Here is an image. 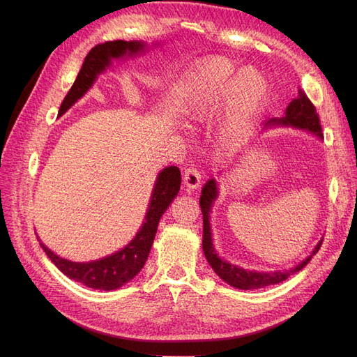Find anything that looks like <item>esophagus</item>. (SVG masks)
I'll return each instance as SVG.
<instances>
[{"label": "esophagus", "instance_id": "34e87169", "mask_svg": "<svg viewBox=\"0 0 357 357\" xmlns=\"http://www.w3.org/2000/svg\"><path fill=\"white\" fill-rule=\"evenodd\" d=\"M183 185L188 188V190H195L201 186V174L195 168H189L185 171L183 176Z\"/></svg>", "mask_w": 357, "mask_h": 357}]
</instances>
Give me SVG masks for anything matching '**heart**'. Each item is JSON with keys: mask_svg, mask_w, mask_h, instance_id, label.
<instances>
[{"mask_svg": "<svg viewBox=\"0 0 357 357\" xmlns=\"http://www.w3.org/2000/svg\"><path fill=\"white\" fill-rule=\"evenodd\" d=\"M268 98V83L255 68H240L226 58L197 63L183 84V113L189 123H205L228 109L220 142L238 146L250 137Z\"/></svg>", "mask_w": 357, "mask_h": 357, "instance_id": "b5f03b06", "label": "heart"}]
</instances>
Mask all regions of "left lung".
I'll use <instances>...</instances> for the list:
<instances>
[{
    "label": "left lung",
    "mask_w": 357,
    "mask_h": 357,
    "mask_svg": "<svg viewBox=\"0 0 357 357\" xmlns=\"http://www.w3.org/2000/svg\"><path fill=\"white\" fill-rule=\"evenodd\" d=\"M268 128H291L298 129V131H305L308 134H312L319 139H323L321 126L319 116L316 113L314 105L307 98V95L301 89L298 91V96L295 100H291L284 110L283 117H273L269 119L265 125V129ZM220 174V172H219ZM219 198V181L215 178L208 180L202 188L199 205L202 211V220H204V235H202V250L205 255V259L210 264V266L214 269V273L218 274L225 283L235 289L241 290H250V289H259L265 287L269 284L282 283L284 280L301 271L314 256L321 245L323 238L312 248V252L301 261L298 265L289 269H277V271H256V269H244L238 265H234L228 261H225L215 252V247L213 244V232H211V223H210V214L213 210L214 202Z\"/></svg>",
    "instance_id": "1"
}]
</instances>
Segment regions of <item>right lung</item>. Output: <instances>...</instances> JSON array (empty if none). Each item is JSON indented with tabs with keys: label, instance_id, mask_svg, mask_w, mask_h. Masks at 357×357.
I'll return each mask as SVG.
<instances>
[{
	"label": "right lung",
	"instance_id": "1",
	"mask_svg": "<svg viewBox=\"0 0 357 357\" xmlns=\"http://www.w3.org/2000/svg\"><path fill=\"white\" fill-rule=\"evenodd\" d=\"M152 46L156 47L159 43H152ZM147 49V43L142 40L105 41L102 45L95 46L84 58L83 67L67 96L63 98L58 116L67 113L75 102L83 98L88 91L92 89L100 75L112 68L114 61L134 59L146 53ZM180 185L181 176L177 167H165L159 171L143 225L139 226L131 241L112 255L95 259L91 262H73L53 253L49 247L41 243L40 236H37L40 245L59 271L74 282H79L91 289L116 290L131 282L142 271L158 232L159 220L162 214L168 210L171 202L176 199Z\"/></svg>",
	"mask_w": 357,
	"mask_h": 357
}]
</instances>
